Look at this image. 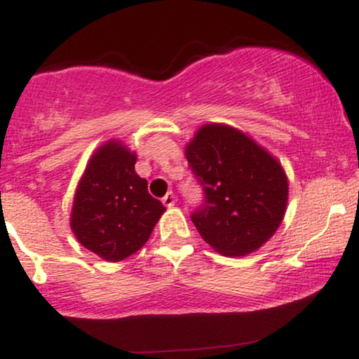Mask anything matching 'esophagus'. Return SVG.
Returning a JSON list of instances; mask_svg holds the SVG:
<instances>
[{"mask_svg":"<svg viewBox=\"0 0 359 359\" xmlns=\"http://www.w3.org/2000/svg\"><path fill=\"white\" fill-rule=\"evenodd\" d=\"M175 196H174V192H168L165 197H163L162 199V203L167 205V208H172V205H175Z\"/></svg>","mask_w":359,"mask_h":359,"instance_id":"esophagus-1","label":"esophagus"}]
</instances>
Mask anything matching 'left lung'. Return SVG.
Instances as JSON below:
<instances>
[{"label": "left lung", "instance_id": "left-lung-1", "mask_svg": "<svg viewBox=\"0 0 359 359\" xmlns=\"http://www.w3.org/2000/svg\"><path fill=\"white\" fill-rule=\"evenodd\" d=\"M204 191L191 219L203 240L224 257L253 253L285 216L288 180L278 160L236 128L204 125L185 148Z\"/></svg>", "mask_w": 359, "mask_h": 359}]
</instances>
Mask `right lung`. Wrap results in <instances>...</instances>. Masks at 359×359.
<instances>
[{
  "instance_id": "add662e5",
  "label": "right lung",
  "mask_w": 359,
  "mask_h": 359,
  "mask_svg": "<svg viewBox=\"0 0 359 359\" xmlns=\"http://www.w3.org/2000/svg\"><path fill=\"white\" fill-rule=\"evenodd\" d=\"M137 155L111 140L90 156L77 185L71 228L77 241L106 262H121L148 241L165 205L135 172Z\"/></svg>"
}]
</instances>
